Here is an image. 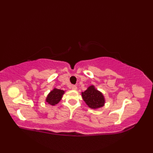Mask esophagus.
Segmentation results:
<instances>
[{
  "instance_id": "1",
  "label": "esophagus",
  "mask_w": 153,
  "mask_h": 153,
  "mask_svg": "<svg viewBox=\"0 0 153 153\" xmlns=\"http://www.w3.org/2000/svg\"><path fill=\"white\" fill-rule=\"evenodd\" d=\"M70 89H73V90H76L77 89V87H76V85H71L70 86Z\"/></svg>"
}]
</instances>
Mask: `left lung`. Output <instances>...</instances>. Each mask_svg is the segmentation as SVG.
I'll list each match as a JSON object with an SVG mask.
<instances>
[{
	"label": "left lung",
	"mask_w": 153,
	"mask_h": 153,
	"mask_svg": "<svg viewBox=\"0 0 153 153\" xmlns=\"http://www.w3.org/2000/svg\"><path fill=\"white\" fill-rule=\"evenodd\" d=\"M82 95L83 100L91 108H99L105 105V100L103 95L93 85L89 87L87 90L82 93Z\"/></svg>",
	"instance_id": "left-lung-1"
}]
</instances>
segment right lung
<instances>
[{
  "label": "right lung",
  "mask_w": 153,
  "mask_h": 153,
  "mask_svg": "<svg viewBox=\"0 0 153 153\" xmlns=\"http://www.w3.org/2000/svg\"><path fill=\"white\" fill-rule=\"evenodd\" d=\"M64 93V91L54 88L48 95L46 99V101L51 105L54 106L56 105V104L60 102Z\"/></svg>",
  "instance_id": "obj_1"
}]
</instances>
